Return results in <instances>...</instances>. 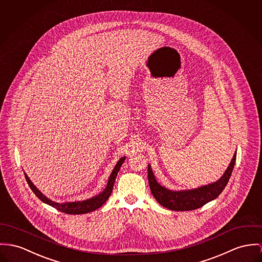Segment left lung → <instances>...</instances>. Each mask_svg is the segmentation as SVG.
Listing matches in <instances>:
<instances>
[{
  "instance_id": "obj_1",
  "label": "left lung",
  "mask_w": 262,
  "mask_h": 262,
  "mask_svg": "<svg viewBox=\"0 0 262 262\" xmlns=\"http://www.w3.org/2000/svg\"><path fill=\"white\" fill-rule=\"evenodd\" d=\"M235 161H236V151L230 161L228 167L226 168L225 172L219 181L207 185L194 188V189L180 190V191L169 190L161 186L156 180L155 174L150 168V165L148 164L147 180L149 183L150 191L160 204L170 210L186 211V210H193V209L200 208L207 202L215 200L222 193V190L225 188L227 182L231 177Z\"/></svg>"
}]
</instances>
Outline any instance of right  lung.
<instances>
[{"mask_svg": "<svg viewBox=\"0 0 262 262\" xmlns=\"http://www.w3.org/2000/svg\"><path fill=\"white\" fill-rule=\"evenodd\" d=\"M125 160V157L121 158L120 161H118V163L116 164L114 170L112 171L110 178H108V181L107 184L105 186V188L103 189V191L101 192L100 194L93 196L89 200L85 201H79V202H56L49 200L47 196H45L40 190L33 184V182L30 181V179L27 177V174H25L26 181L28 182L29 186L31 187V189L33 190V192L40 199L41 201L55 208H57L58 210H60L61 212L68 213V214H84L91 211H94L96 209H98L99 207H101V205L104 202L107 201V199L111 196L112 191H113V187H114V183L116 181V178L118 176V172L121 168V164L123 163V161Z\"/></svg>", "mask_w": 262, "mask_h": 262, "instance_id": "obj_1", "label": "right lung"}]
</instances>
